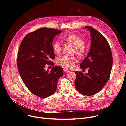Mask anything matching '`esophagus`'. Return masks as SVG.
I'll list each match as a JSON object with an SVG mask.
<instances>
[{
	"label": "esophagus",
	"instance_id": "obj_1",
	"mask_svg": "<svg viewBox=\"0 0 126 126\" xmlns=\"http://www.w3.org/2000/svg\"><path fill=\"white\" fill-rule=\"evenodd\" d=\"M64 72H65V74H67V73H68V72H69V71H68V70H67V69H64Z\"/></svg>",
	"mask_w": 126,
	"mask_h": 126
}]
</instances>
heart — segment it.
I'll list each match as a JSON object with an SVG mask.
<instances>
[{"instance_id": "heart-1", "label": "heart", "mask_w": 126, "mask_h": 126, "mask_svg": "<svg viewBox=\"0 0 126 126\" xmlns=\"http://www.w3.org/2000/svg\"><path fill=\"white\" fill-rule=\"evenodd\" d=\"M63 39L68 43L71 44L76 48V54L82 57L85 52L84 46L85 44L83 39L78 35L72 34L63 37ZM53 51L56 55H60L61 52V45L59 40H56L52 45ZM78 62V59L75 57L61 56L56 60V63L60 66L66 68L71 69Z\"/></svg>"}]
</instances>
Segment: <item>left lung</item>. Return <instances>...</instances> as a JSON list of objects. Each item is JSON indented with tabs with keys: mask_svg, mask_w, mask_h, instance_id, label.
<instances>
[{
	"mask_svg": "<svg viewBox=\"0 0 126 126\" xmlns=\"http://www.w3.org/2000/svg\"><path fill=\"white\" fill-rule=\"evenodd\" d=\"M85 28L90 32L91 46L80 67L82 69L88 68V72L84 74L81 71H75V86L80 94L90 96L100 91L108 81L113 58L110 46L105 37L91 26Z\"/></svg>",
	"mask_w": 126,
	"mask_h": 126,
	"instance_id": "8db88e82",
	"label": "left lung"
}]
</instances>
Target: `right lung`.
I'll use <instances>...</instances> for the list:
<instances>
[{
    "mask_svg": "<svg viewBox=\"0 0 126 126\" xmlns=\"http://www.w3.org/2000/svg\"><path fill=\"white\" fill-rule=\"evenodd\" d=\"M62 31L42 28L29 33L23 38L18 50L17 66L19 74L29 90L35 95L46 98L54 93L63 69L55 66L45 70L46 65H54L55 58L52 42Z\"/></svg>",
    "mask_w": 126,
    "mask_h": 126,
    "instance_id": "right-lung-1",
    "label": "right lung"
}]
</instances>
